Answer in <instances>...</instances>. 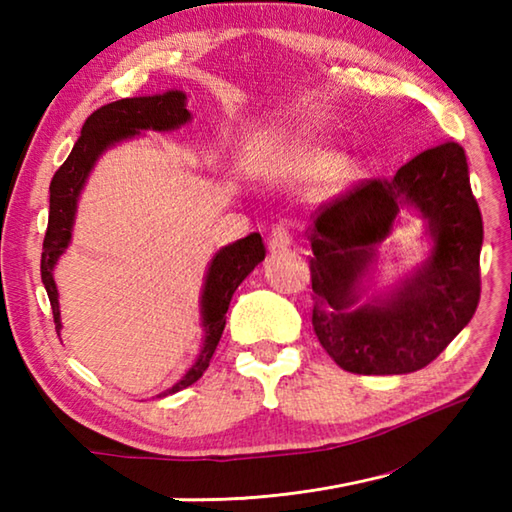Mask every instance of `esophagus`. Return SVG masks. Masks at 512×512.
Wrapping results in <instances>:
<instances>
[{"label":"esophagus","mask_w":512,"mask_h":512,"mask_svg":"<svg viewBox=\"0 0 512 512\" xmlns=\"http://www.w3.org/2000/svg\"><path fill=\"white\" fill-rule=\"evenodd\" d=\"M289 246H291L289 230L284 228V225H275L271 235H268V250H271V253H280V250H287Z\"/></svg>","instance_id":"esophagus-1"}]
</instances>
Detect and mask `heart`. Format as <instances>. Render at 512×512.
<instances>
[{
    "instance_id": "obj_1",
    "label": "heart",
    "mask_w": 512,
    "mask_h": 512,
    "mask_svg": "<svg viewBox=\"0 0 512 512\" xmlns=\"http://www.w3.org/2000/svg\"><path fill=\"white\" fill-rule=\"evenodd\" d=\"M250 169L268 183H296L323 176L320 189L325 194L341 192L359 173L357 162L298 133L264 135L250 151Z\"/></svg>"
}]
</instances>
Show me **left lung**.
Segmentation results:
<instances>
[{"label":"left lung","mask_w":512,"mask_h":512,"mask_svg":"<svg viewBox=\"0 0 512 512\" xmlns=\"http://www.w3.org/2000/svg\"><path fill=\"white\" fill-rule=\"evenodd\" d=\"M402 209L425 221L432 248L400 283L369 297L378 246ZM309 241L311 325L348 372L406 375L429 366L479 305L483 221L456 142L422 151L391 180H368L325 205Z\"/></svg>","instance_id":"left-lung-1"}]
</instances>
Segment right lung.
<instances>
[{
	"instance_id": "add662e5",
	"label": "right lung",
	"mask_w": 512,
	"mask_h": 512,
	"mask_svg": "<svg viewBox=\"0 0 512 512\" xmlns=\"http://www.w3.org/2000/svg\"><path fill=\"white\" fill-rule=\"evenodd\" d=\"M192 121V112L187 110V94L183 90H167L151 97H133L119 99L108 106H101L85 119L81 128L79 142L74 144L72 153L67 155L49 185V223L45 244H42V284H45L47 296L54 311L56 332L63 329L60 323V302L58 287L54 282V268L60 255L72 244V230L76 219V207L85 183H88L94 164L103 153L119 142L133 140L144 131H176ZM266 248L259 232H253L244 239H237L235 244L223 246L219 253H214L212 262L207 264L203 291H201V325H203V343L196 354L194 366L189 368L183 379H178L169 391L160 393V397L183 391L192 386L196 379L203 377V372L210 366V359L221 341L225 327V311L230 307V300L241 282L246 280L253 268L264 262ZM60 336V334H58Z\"/></svg>"
}]
</instances>
